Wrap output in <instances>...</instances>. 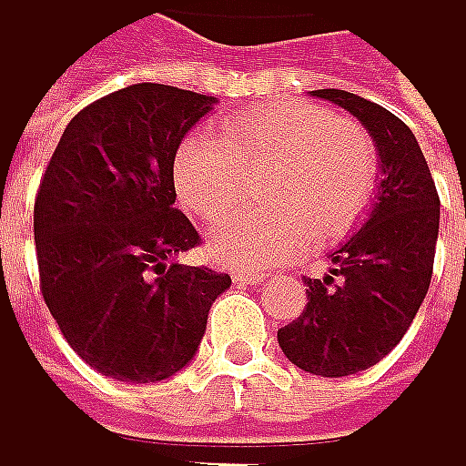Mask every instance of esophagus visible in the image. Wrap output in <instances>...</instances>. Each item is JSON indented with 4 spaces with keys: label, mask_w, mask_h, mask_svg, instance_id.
Masks as SVG:
<instances>
[{
    "label": "esophagus",
    "mask_w": 466,
    "mask_h": 466,
    "mask_svg": "<svg viewBox=\"0 0 466 466\" xmlns=\"http://www.w3.org/2000/svg\"><path fill=\"white\" fill-rule=\"evenodd\" d=\"M231 279H235L238 284H254V281H262L265 276H262V273H254V270L235 268V270H231Z\"/></svg>",
    "instance_id": "esophagus-1"
}]
</instances>
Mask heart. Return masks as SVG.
<instances>
[{
	"instance_id": "1",
	"label": "heart",
	"mask_w": 466,
	"mask_h": 466,
	"mask_svg": "<svg viewBox=\"0 0 466 466\" xmlns=\"http://www.w3.org/2000/svg\"><path fill=\"white\" fill-rule=\"evenodd\" d=\"M223 143L185 137L171 162L179 201L198 218L217 220L260 183L265 210L218 221L207 251L226 265H276L307 243H337L364 218L376 190L373 140L359 124L309 102H273L220 124Z\"/></svg>"
}]
</instances>
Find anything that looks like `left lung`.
<instances>
[{"instance_id":"8db88e82","label":"left lung","mask_w":466,"mask_h":466,"mask_svg":"<svg viewBox=\"0 0 466 466\" xmlns=\"http://www.w3.org/2000/svg\"><path fill=\"white\" fill-rule=\"evenodd\" d=\"M348 110L376 143L379 196L359 231L307 281L304 315L279 329L284 356L312 376L342 379L381 361L411 326L434 270L440 196L411 129L348 90H312Z\"/></svg>"}]
</instances>
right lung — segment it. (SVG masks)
I'll return each mask as SVG.
<instances>
[{
	"mask_svg": "<svg viewBox=\"0 0 466 466\" xmlns=\"http://www.w3.org/2000/svg\"><path fill=\"white\" fill-rule=\"evenodd\" d=\"M215 96L137 82L76 113L41 179L44 301L102 376L151 384L196 356L228 273L179 265L198 231L174 207V151Z\"/></svg>",
	"mask_w": 466,
	"mask_h": 466,
	"instance_id": "obj_1",
	"label": "right lung"
}]
</instances>
